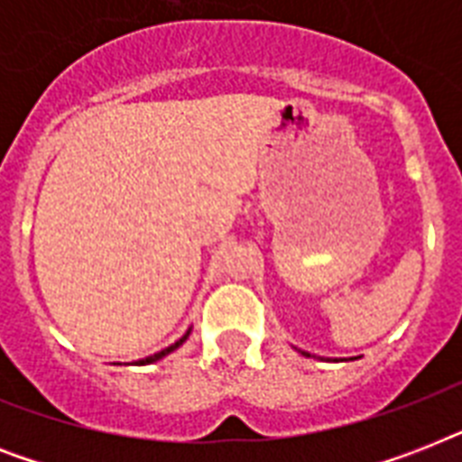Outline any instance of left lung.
I'll return each instance as SVG.
<instances>
[{
  "label": "left lung",
  "instance_id": "1",
  "mask_svg": "<svg viewBox=\"0 0 462 462\" xmlns=\"http://www.w3.org/2000/svg\"><path fill=\"white\" fill-rule=\"evenodd\" d=\"M302 355H307V357H309V352H304V350H302Z\"/></svg>",
  "mask_w": 462,
  "mask_h": 462
}]
</instances>
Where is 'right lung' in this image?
I'll use <instances>...</instances> for the list:
<instances>
[{"instance_id":"add662e5","label":"right lung","mask_w":462,"mask_h":462,"mask_svg":"<svg viewBox=\"0 0 462 462\" xmlns=\"http://www.w3.org/2000/svg\"><path fill=\"white\" fill-rule=\"evenodd\" d=\"M189 333H191V328H189L187 333H184V336H181L180 340H177V343L170 345V347H165V350L155 352V355H151V357H146V359H139V365H153V362H158V359H162V357H165V355H170V352H174V350H177V347H180L181 343H184V340H187Z\"/></svg>"}]
</instances>
